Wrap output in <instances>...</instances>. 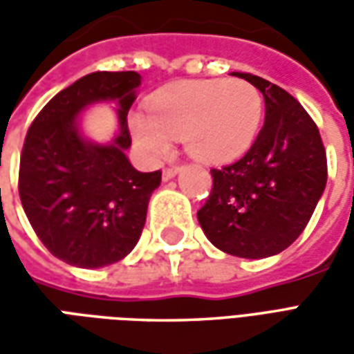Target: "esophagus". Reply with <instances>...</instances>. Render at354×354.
<instances>
[{
  "label": "esophagus",
  "mask_w": 354,
  "mask_h": 354,
  "mask_svg": "<svg viewBox=\"0 0 354 354\" xmlns=\"http://www.w3.org/2000/svg\"><path fill=\"white\" fill-rule=\"evenodd\" d=\"M180 172V167H167V169L162 170V180H170V178H174Z\"/></svg>",
  "instance_id": "1"
}]
</instances>
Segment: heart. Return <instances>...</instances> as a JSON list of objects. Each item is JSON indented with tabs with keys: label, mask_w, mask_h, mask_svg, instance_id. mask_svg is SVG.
Segmentation results:
<instances>
[{
	"label": "heart",
	"mask_w": 354,
	"mask_h": 354,
	"mask_svg": "<svg viewBox=\"0 0 354 354\" xmlns=\"http://www.w3.org/2000/svg\"><path fill=\"white\" fill-rule=\"evenodd\" d=\"M146 115H132L134 140L153 157L184 140L203 161H225L252 144L263 113V98L243 80L185 81L162 88L147 102Z\"/></svg>",
	"instance_id": "b5f03b06"
}]
</instances>
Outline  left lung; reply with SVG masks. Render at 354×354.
Returning a JSON list of instances; mask_svg holds the SVG:
<instances>
[{"instance_id":"obj_1","label":"left lung","mask_w":354,"mask_h":354,"mask_svg":"<svg viewBox=\"0 0 354 354\" xmlns=\"http://www.w3.org/2000/svg\"><path fill=\"white\" fill-rule=\"evenodd\" d=\"M263 94L266 121L241 159L210 169L212 192L197 218L222 252L258 260L296 241L324 192L326 149L304 106L271 81L237 73Z\"/></svg>"}]
</instances>
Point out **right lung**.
<instances>
[{
	"label": "right lung",
	"instance_id": "right-lung-1",
	"mask_svg": "<svg viewBox=\"0 0 354 354\" xmlns=\"http://www.w3.org/2000/svg\"><path fill=\"white\" fill-rule=\"evenodd\" d=\"M140 73L94 72L50 98L28 129L19 195L45 248L70 266L96 269L123 260L138 243L161 170L138 172L127 113ZM120 102V134L109 147L80 138L75 117L91 101Z\"/></svg>",
	"mask_w": 354,
	"mask_h": 354
}]
</instances>
